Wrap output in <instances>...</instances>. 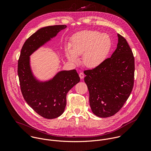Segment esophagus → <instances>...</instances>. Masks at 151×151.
<instances>
[{"instance_id":"obj_1","label":"esophagus","mask_w":151,"mask_h":151,"mask_svg":"<svg viewBox=\"0 0 151 151\" xmlns=\"http://www.w3.org/2000/svg\"><path fill=\"white\" fill-rule=\"evenodd\" d=\"M79 77H80V78H81V79L84 78V74H83V73H82V72H80L79 74Z\"/></svg>"}]
</instances>
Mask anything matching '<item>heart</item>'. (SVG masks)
Returning <instances> with one entry per match:
<instances>
[{
    "instance_id": "b5f03b06",
    "label": "heart",
    "mask_w": 151,
    "mask_h": 151,
    "mask_svg": "<svg viewBox=\"0 0 151 151\" xmlns=\"http://www.w3.org/2000/svg\"><path fill=\"white\" fill-rule=\"evenodd\" d=\"M111 48L112 40L108 35L97 31L84 30L73 36L70 48H67L66 54L68 59L73 63H78V56L82 55L83 65L94 68L106 60Z\"/></svg>"
}]
</instances>
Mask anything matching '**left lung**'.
<instances>
[{
    "label": "left lung",
    "instance_id": "left-lung-1",
    "mask_svg": "<svg viewBox=\"0 0 151 151\" xmlns=\"http://www.w3.org/2000/svg\"><path fill=\"white\" fill-rule=\"evenodd\" d=\"M118 37L117 48L111 57L99 66L83 72L91 109L101 118L116 114L130 96L134 85L133 52L123 36L118 34Z\"/></svg>",
    "mask_w": 151,
    "mask_h": 151
}]
</instances>
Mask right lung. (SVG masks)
Returning <instances> with one entry per match:
<instances>
[{"label":"right lung","mask_w":151,"mask_h":151,"mask_svg":"<svg viewBox=\"0 0 151 151\" xmlns=\"http://www.w3.org/2000/svg\"><path fill=\"white\" fill-rule=\"evenodd\" d=\"M66 27L56 25L39 29L24 42L18 62V75L24 100L37 114L47 119L56 118L64 112L66 95L80 78L73 69L60 71L50 80L40 81L33 74L30 56Z\"/></svg>","instance_id":"add662e5"}]
</instances>
